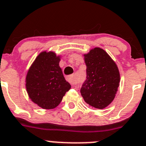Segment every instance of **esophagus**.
Wrapping results in <instances>:
<instances>
[{
    "mask_svg": "<svg viewBox=\"0 0 146 146\" xmlns=\"http://www.w3.org/2000/svg\"><path fill=\"white\" fill-rule=\"evenodd\" d=\"M67 81L69 83H70L71 84H77V82L76 80L75 77H74V75H70L68 76H67Z\"/></svg>",
    "mask_w": 146,
    "mask_h": 146,
    "instance_id": "1",
    "label": "esophagus"
}]
</instances>
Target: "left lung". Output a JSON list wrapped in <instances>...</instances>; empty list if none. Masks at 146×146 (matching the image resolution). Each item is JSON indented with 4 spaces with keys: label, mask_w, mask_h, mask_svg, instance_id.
I'll list each match as a JSON object with an SVG mask.
<instances>
[{
    "label": "left lung",
    "mask_w": 146,
    "mask_h": 146,
    "mask_svg": "<svg viewBox=\"0 0 146 146\" xmlns=\"http://www.w3.org/2000/svg\"><path fill=\"white\" fill-rule=\"evenodd\" d=\"M86 80L80 92L86 103L102 109L113 100L120 81L118 67L107 52L96 47L84 55Z\"/></svg>",
    "instance_id": "left-lung-1"
}]
</instances>
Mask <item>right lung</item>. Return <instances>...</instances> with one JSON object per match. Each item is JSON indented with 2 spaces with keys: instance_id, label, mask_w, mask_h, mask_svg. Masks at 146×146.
<instances>
[{
  "instance_id": "obj_1",
  "label": "right lung",
  "mask_w": 146,
  "mask_h": 146,
  "mask_svg": "<svg viewBox=\"0 0 146 146\" xmlns=\"http://www.w3.org/2000/svg\"><path fill=\"white\" fill-rule=\"evenodd\" d=\"M59 61L54 52H43L28 71L26 78L27 93L32 101L42 108L57 107L71 88L58 65Z\"/></svg>"
}]
</instances>
